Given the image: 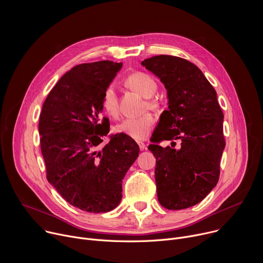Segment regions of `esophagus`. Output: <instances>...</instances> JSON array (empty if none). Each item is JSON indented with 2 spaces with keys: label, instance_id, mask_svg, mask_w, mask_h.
I'll list each match as a JSON object with an SVG mask.
<instances>
[{
  "label": "esophagus",
  "instance_id": "1",
  "mask_svg": "<svg viewBox=\"0 0 263 263\" xmlns=\"http://www.w3.org/2000/svg\"><path fill=\"white\" fill-rule=\"evenodd\" d=\"M138 145H139L140 151H143V149H145V144H144L143 142H141V141H138Z\"/></svg>",
  "mask_w": 263,
  "mask_h": 263
}]
</instances>
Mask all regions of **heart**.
<instances>
[{
	"label": "heart",
	"instance_id": "1",
	"mask_svg": "<svg viewBox=\"0 0 263 263\" xmlns=\"http://www.w3.org/2000/svg\"><path fill=\"white\" fill-rule=\"evenodd\" d=\"M126 85L138 92L145 99L151 98L157 88L156 82L146 73L136 72L129 76L126 80ZM148 106H153V102H147ZM103 109L111 117L119 116V99L116 88L109 85L102 99ZM155 120L152 115L144 114L137 118H128L116 126V131L118 133L125 134L136 140L145 139L153 130Z\"/></svg>",
	"mask_w": 263,
	"mask_h": 263
}]
</instances>
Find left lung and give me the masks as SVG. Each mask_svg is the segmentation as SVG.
Wrapping results in <instances>:
<instances>
[{
	"label": "left lung",
	"instance_id": "1",
	"mask_svg": "<svg viewBox=\"0 0 263 263\" xmlns=\"http://www.w3.org/2000/svg\"><path fill=\"white\" fill-rule=\"evenodd\" d=\"M141 65L167 90L168 109L155 129L156 143L148 145L156 158L158 201L170 210L195 206L217 184L226 145L216 91L202 70L183 58L159 55L144 59ZM160 140H173L172 144L180 140V146L162 148L157 144Z\"/></svg>",
	"mask_w": 263,
	"mask_h": 263
}]
</instances>
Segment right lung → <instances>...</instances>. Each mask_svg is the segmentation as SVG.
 <instances>
[{"instance_id":"add662e5","label":"right lung","mask_w":263,"mask_h":263,"mask_svg":"<svg viewBox=\"0 0 263 263\" xmlns=\"http://www.w3.org/2000/svg\"><path fill=\"white\" fill-rule=\"evenodd\" d=\"M122 66L104 60L72 67L50 91L40 117L47 179L66 202L83 211L117 208L123 179L138 157L137 143L122 133L100 148L109 132L107 120L100 121L103 93Z\"/></svg>"}]
</instances>
